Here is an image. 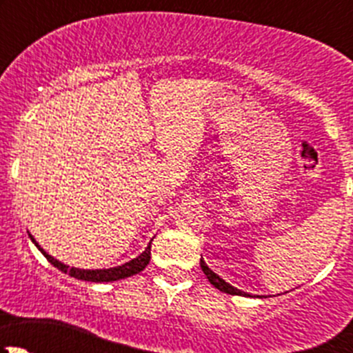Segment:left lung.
<instances>
[{
    "mask_svg": "<svg viewBox=\"0 0 353 353\" xmlns=\"http://www.w3.org/2000/svg\"><path fill=\"white\" fill-rule=\"evenodd\" d=\"M199 265H201V270H203V273L206 275V279H208V282L212 283V285L215 288H219L220 292H225V294H230V295H243V297H251L248 292L239 290V288H236V287L230 285V283H227L223 279H220V276L216 275L215 272H212V270L206 266L205 259H203V258L199 259ZM256 297H266V295H256Z\"/></svg>",
    "mask_w": 353,
    "mask_h": 353,
    "instance_id": "left-lung-1",
    "label": "left lung"
}]
</instances>
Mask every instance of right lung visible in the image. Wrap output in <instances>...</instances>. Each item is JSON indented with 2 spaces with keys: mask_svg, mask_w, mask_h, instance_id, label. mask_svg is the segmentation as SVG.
<instances>
[{
  "mask_svg": "<svg viewBox=\"0 0 353 353\" xmlns=\"http://www.w3.org/2000/svg\"><path fill=\"white\" fill-rule=\"evenodd\" d=\"M28 236H30L32 243L37 245L39 251H41L42 254L48 258V261L51 263V265H54L56 268L59 270V272L66 273V275L73 276V279L85 280V282H97V283L116 282V280L128 279V276H133V275H137V273L143 272V270L147 268L148 263H150V248H152V241H154V239H152L150 243H148L147 248H145V251L141 252L140 256L133 258L131 261L124 263V265L114 266V268H102V270H81V268H73V266L70 268V266L65 265V263L54 259L51 254H48V252H46L44 249L39 245L37 241L32 237V234H28Z\"/></svg>",
  "mask_w": 353,
  "mask_h": 353,
  "instance_id": "obj_1",
  "label": "right lung"
}]
</instances>
